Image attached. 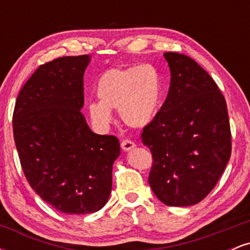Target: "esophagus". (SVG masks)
<instances>
[{"label":"esophagus","instance_id":"obj_1","mask_svg":"<svg viewBox=\"0 0 250 250\" xmlns=\"http://www.w3.org/2000/svg\"><path fill=\"white\" fill-rule=\"evenodd\" d=\"M136 147V145H135L134 142L129 141V140H123V141L121 142V148L123 149L125 151H129L131 150V149Z\"/></svg>","mask_w":250,"mask_h":250}]
</instances>
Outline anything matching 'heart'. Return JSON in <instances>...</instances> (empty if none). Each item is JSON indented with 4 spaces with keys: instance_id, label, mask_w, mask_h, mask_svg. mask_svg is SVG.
<instances>
[{
    "instance_id": "obj_1",
    "label": "heart",
    "mask_w": 250,
    "mask_h": 250,
    "mask_svg": "<svg viewBox=\"0 0 250 250\" xmlns=\"http://www.w3.org/2000/svg\"><path fill=\"white\" fill-rule=\"evenodd\" d=\"M162 82L151 64L110 69L96 84L99 102L88 104V116L96 128L104 130L113 122V110L131 128H145L156 116L161 101Z\"/></svg>"
}]
</instances>
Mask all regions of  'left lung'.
<instances>
[{"label":"left lung","mask_w":250,"mask_h":250,"mask_svg":"<svg viewBox=\"0 0 250 250\" xmlns=\"http://www.w3.org/2000/svg\"><path fill=\"white\" fill-rule=\"evenodd\" d=\"M163 56L170 69L169 93L142 133L154 160L148 181L162 203L187 207L210 193L229 161L228 111L216 83L194 60Z\"/></svg>","instance_id":"obj_1"}]
</instances>
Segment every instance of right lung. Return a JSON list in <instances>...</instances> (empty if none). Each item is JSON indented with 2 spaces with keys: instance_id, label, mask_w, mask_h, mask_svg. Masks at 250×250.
<instances>
[{
  "instance_id": "add662e5",
  "label": "right lung",
  "mask_w": 250,
  "mask_h": 250,
  "mask_svg": "<svg viewBox=\"0 0 250 250\" xmlns=\"http://www.w3.org/2000/svg\"><path fill=\"white\" fill-rule=\"evenodd\" d=\"M90 55L40 65L17 96L14 139L25 179L43 201L65 214L104 207L120 156L115 136L93 133L81 114Z\"/></svg>"
}]
</instances>
